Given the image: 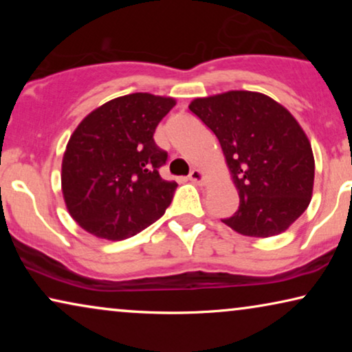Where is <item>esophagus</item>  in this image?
<instances>
[{
	"label": "esophagus",
	"mask_w": 352,
	"mask_h": 352,
	"mask_svg": "<svg viewBox=\"0 0 352 352\" xmlns=\"http://www.w3.org/2000/svg\"><path fill=\"white\" fill-rule=\"evenodd\" d=\"M189 179H190L192 182H194V184H199V186L205 184V175H204V171L197 170V168H194V170L190 171Z\"/></svg>",
	"instance_id": "obj_1"
}]
</instances>
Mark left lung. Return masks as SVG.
I'll return each instance as SVG.
<instances>
[{
  "label": "left lung",
  "instance_id": "left-lung-1",
  "mask_svg": "<svg viewBox=\"0 0 352 352\" xmlns=\"http://www.w3.org/2000/svg\"><path fill=\"white\" fill-rule=\"evenodd\" d=\"M189 109L216 134L239 192L235 232L266 239L290 228L311 204L314 153L296 118L256 91L197 98Z\"/></svg>",
  "mask_w": 352,
  "mask_h": 352
}]
</instances>
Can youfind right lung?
<instances>
[{
	"label": "right lung",
	"instance_id": "right-lung-1",
	"mask_svg": "<svg viewBox=\"0 0 352 352\" xmlns=\"http://www.w3.org/2000/svg\"><path fill=\"white\" fill-rule=\"evenodd\" d=\"M176 99L120 96L81 120L62 158V195L76 224L98 239L124 240L160 219L177 184L158 168L166 152L153 141Z\"/></svg>",
	"mask_w": 352,
	"mask_h": 352
}]
</instances>
